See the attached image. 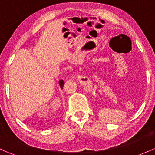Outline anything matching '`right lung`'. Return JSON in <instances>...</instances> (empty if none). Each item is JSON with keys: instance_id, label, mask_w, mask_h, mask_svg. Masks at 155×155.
<instances>
[{"instance_id": "1", "label": "right lung", "mask_w": 155, "mask_h": 155, "mask_svg": "<svg viewBox=\"0 0 155 155\" xmlns=\"http://www.w3.org/2000/svg\"><path fill=\"white\" fill-rule=\"evenodd\" d=\"M64 81L63 80H60L59 81V85H60V87H61V88H63V85H64Z\"/></svg>"}]
</instances>
